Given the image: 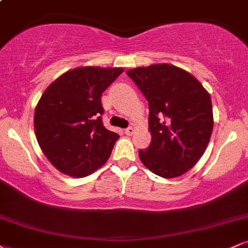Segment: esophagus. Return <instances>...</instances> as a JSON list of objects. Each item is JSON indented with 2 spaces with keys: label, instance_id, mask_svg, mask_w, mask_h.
<instances>
[{
  "label": "esophagus",
  "instance_id": "1",
  "mask_svg": "<svg viewBox=\"0 0 248 248\" xmlns=\"http://www.w3.org/2000/svg\"><path fill=\"white\" fill-rule=\"evenodd\" d=\"M134 132H135V128L134 127H128L124 129V133H126L127 135H133Z\"/></svg>",
  "mask_w": 248,
  "mask_h": 248
}]
</instances>
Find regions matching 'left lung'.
<instances>
[{"mask_svg":"<svg viewBox=\"0 0 248 248\" xmlns=\"http://www.w3.org/2000/svg\"><path fill=\"white\" fill-rule=\"evenodd\" d=\"M127 75L149 105V147L142 163L163 178L182 176L205 152L213 129L209 92L191 73L170 64L136 67Z\"/></svg>","mask_w":248,"mask_h":248,"instance_id":"left-lung-1","label":"left lung"}]
</instances>
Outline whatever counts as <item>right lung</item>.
<instances>
[{
    "label": "right lung",
    "mask_w": 248,
    "mask_h": 248,
    "mask_svg": "<svg viewBox=\"0 0 248 248\" xmlns=\"http://www.w3.org/2000/svg\"><path fill=\"white\" fill-rule=\"evenodd\" d=\"M122 72V67H77L42 94L33 118L36 139L61 172L85 177L106 163L119 135L102 124L101 95Z\"/></svg>",
    "instance_id": "obj_1"
}]
</instances>
